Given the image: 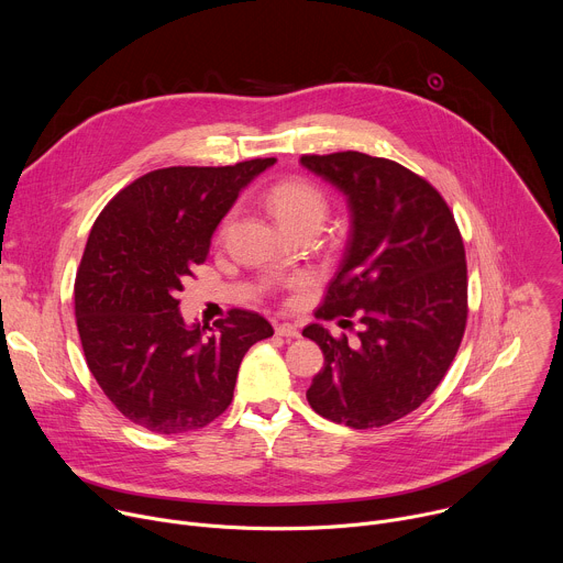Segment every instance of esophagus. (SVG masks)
<instances>
[{
  "instance_id": "esophagus-1",
  "label": "esophagus",
  "mask_w": 563,
  "mask_h": 563,
  "mask_svg": "<svg viewBox=\"0 0 563 563\" xmlns=\"http://www.w3.org/2000/svg\"><path fill=\"white\" fill-rule=\"evenodd\" d=\"M276 334H278V336H285V339H298V336H300L298 328L291 325V323H280V325H276Z\"/></svg>"
}]
</instances>
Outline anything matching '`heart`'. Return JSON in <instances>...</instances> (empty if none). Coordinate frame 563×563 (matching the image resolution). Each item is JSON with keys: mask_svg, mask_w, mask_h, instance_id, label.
I'll use <instances>...</instances> for the list:
<instances>
[{"mask_svg": "<svg viewBox=\"0 0 563 563\" xmlns=\"http://www.w3.org/2000/svg\"><path fill=\"white\" fill-rule=\"evenodd\" d=\"M267 207L276 222L287 231L294 233L298 229H320L323 224L330 202L325 191L318 185L305 178H289L276 183L267 191Z\"/></svg>", "mask_w": 563, "mask_h": 563, "instance_id": "heart-1", "label": "heart"}]
</instances>
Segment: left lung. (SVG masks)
<instances>
[{"mask_svg": "<svg viewBox=\"0 0 563 563\" xmlns=\"http://www.w3.org/2000/svg\"><path fill=\"white\" fill-rule=\"evenodd\" d=\"M300 165L347 198L343 263L316 318L358 316L356 345L320 323L302 330L325 365L307 400L354 430L415 412L443 380L467 320L465 250L441 194L394 159L358 151L302 155Z\"/></svg>", "mask_w": 563, "mask_h": 563, "instance_id": "1", "label": "left lung"}]
</instances>
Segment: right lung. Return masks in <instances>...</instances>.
Returning <instances> with one entry per match:
<instances>
[{"instance_id":"add662e5","label":"right lung","mask_w":563,"mask_h":563,"mask_svg":"<svg viewBox=\"0 0 563 563\" xmlns=\"http://www.w3.org/2000/svg\"><path fill=\"white\" fill-rule=\"evenodd\" d=\"M276 157L169 167L124 187L98 216L75 276L87 365L111 404L157 434L200 430L233 398L247 350L274 334L247 309L187 325L178 291L209 256L227 211Z\"/></svg>"}]
</instances>
